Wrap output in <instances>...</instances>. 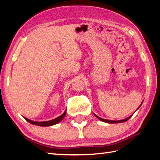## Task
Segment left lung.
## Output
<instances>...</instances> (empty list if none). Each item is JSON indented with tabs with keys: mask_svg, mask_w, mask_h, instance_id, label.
<instances>
[{
	"mask_svg": "<svg viewBox=\"0 0 160 160\" xmlns=\"http://www.w3.org/2000/svg\"><path fill=\"white\" fill-rule=\"evenodd\" d=\"M142 102L141 103V104L140 105V106L138 108V109L141 106V105H142ZM137 109V110H138ZM94 115L95 116L97 117L98 119H99L100 121H103V122H108V123H120V122H125V121H127L128 119H129V118H130L131 117H132V115H131V116H129V117H128V118H125V119H122V120H118V121H112V120H108V119H103V118H100L99 117H98V116H97V115L96 114H94Z\"/></svg>",
	"mask_w": 160,
	"mask_h": 160,
	"instance_id": "obj_1",
	"label": "left lung"
}]
</instances>
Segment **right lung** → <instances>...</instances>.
<instances>
[{
    "label": "right lung",
    "mask_w": 160,
    "mask_h": 160,
    "mask_svg": "<svg viewBox=\"0 0 160 160\" xmlns=\"http://www.w3.org/2000/svg\"><path fill=\"white\" fill-rule=\"evenodd\" d=\"M67 110H65V111L62 114H61V116L58 117L57 118H55L52 120H50V121H32V120H30L28 118L24 117V118L26 120H27L28 122L30 123H31L32 125H38V126H41V127H47V126H52V125H54L58 123L59 122H61L62 119L63 118L65 117V116L66 115V112H67Z\"/></svg>",
    "instance_id": "right-lung-1"
}]
</instances>
